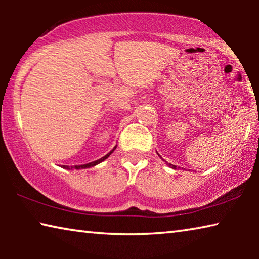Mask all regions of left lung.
Segmentation results:
<instances>
[{
	"mask_svg": "<svg viewBox=\"0 0 259 259\" xmlns=\"http://www.w3.org/2000/svg\"><path fill=\"white\" fill-rule=\"evenodd\" d=\"M159 156H160V155H159ZM160 157H161V156H160ZM163 161H164V160H163ZM165 163H166V164H168L169 166H171V168H172V169H176V168H177V166H176V165H174V164H171V163H168V162H165Z\"/></svg>",
	"mask_w": 259,
	"mask_h": 259,
	"instance_id": "1",
	"label": "left lung"
}]
</instances>
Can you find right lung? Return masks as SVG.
<instances>
[{
	"label": "right lung",
	"mask_w": 259,
	"mask_h": 259,
	"mask_svg": "<svg viewBox=\"0 0 259 259\" xmlns=\"http://www.w3.org/2000/svg\"><path fill=\"white\" fill-rule=\"evenodd\" d=\"M115 148H116V146H115V147H114V148H113V150H112L111 152H109V153H107V154H106V155H105V156H103V157H102V159H99V160H97V161L90 162V163H87V164L75 165V166H72V168H69V166H68V165H64V168H65V169H67V170H72L73 168H74V169H87V168H91V166H95V165H97V164H99V163H100V162H103L104 160H106V159H107V157H108L109 155H111V154H112V153L114 152V150H115Z\"/></svg>",
	"instance_id": "right-lung-1"
}]
</instances>
